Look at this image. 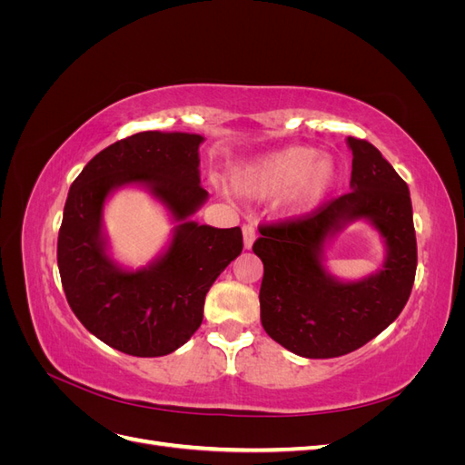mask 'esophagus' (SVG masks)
<instances>
[{"mask_svg":"<svg viewBox=\"0 0 465 465\" xmlns=\"http://www.w3.org/2000/svg\"><path fill=\"white\" fill-rule=\"evenodd\" d=\"M242 234H244V248L250 250L252 244H254V241H256V229H254V224H244V227H242Z\"/></svg>","mask_w":465,"mask_h":465,"instance_id":"obj_1","label":"esophagus"}]
</instances>
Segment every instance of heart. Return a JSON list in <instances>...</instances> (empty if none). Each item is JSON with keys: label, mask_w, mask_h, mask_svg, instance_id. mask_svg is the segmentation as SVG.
<instances>
[{"label": "heart", "mask_w": 465, "mask_h": 465, "mask_svg": "<svg viewBox=\"0 0 465 465\" xmlns=\"http://www.w3.org/2000/svg\"><path fill=\"white\" fill-rule=\"evenodd\" d=\"M314 147H289L241 168L232 178L234 188L248 195H272L291 190L297 207H311L323 198L333 180L335 166L318 159Z\"/></svg>", "instance_id": "obj_1"}]
</instances>
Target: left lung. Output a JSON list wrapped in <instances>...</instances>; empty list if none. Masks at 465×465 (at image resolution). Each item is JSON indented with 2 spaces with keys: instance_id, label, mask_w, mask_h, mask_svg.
I'll return each mask as SVG.
<instances>
[{
  "instance_id": "obj_1",
  "label": "left lung",
  "mask_w": 465,
  "mask_h": 465,
  "mask_svg": "<svg viewBox=\"0 0 465 465\" xmlns=\"http://www.w3.org/2000/svg\"><path fill=\"white\" fill-rule=\"evenodd\" d=\"M353 151L351 192L301 217L260 224L252 246L263 262L262 326L301 357L331 359L369 343L400 316L417 270L410 188L367 139L347 137ZM371 218L389 246L376 276L341 284L322 272V241L345 222Z\"/></svg>"
}]
</instances>
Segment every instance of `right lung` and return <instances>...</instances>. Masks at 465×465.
Wrapping results in <instances>:
<instances>
[{
	"mask_svg": "<svg viewBox=\"0 0 465 465\" xmlns=\"http://www.w3.org/2000/svg\"><path fill=\"white\" fill-rule=\"evenodd\" d=\"M195 134L142 132L112 143L74 180L58 234V267L74 314L98 340L134 357H163L202 326L205 294L242 252V231L186 221L207 192ZM147 183L181 223L167 254L149 271L122 272L100 236L105 195Z\"/></svg>",
	"mask_w": 465,
	"mask_h": 465,
	"instance_id": "obj_1",
	"label": "right lung"
}]
</instances>
